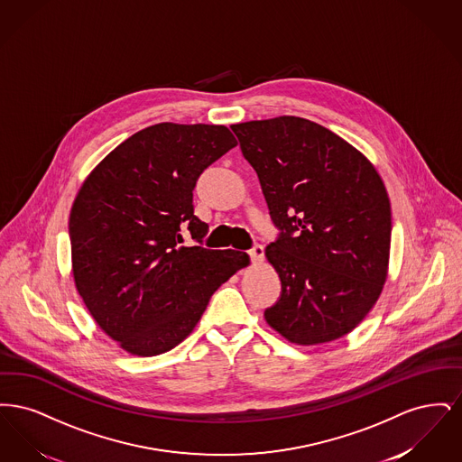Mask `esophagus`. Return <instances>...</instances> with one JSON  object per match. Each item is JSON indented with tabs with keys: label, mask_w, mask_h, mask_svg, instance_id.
<instances>
[{
	"label": "esophagus",
	"mask_w": 462,
	"mask_h": 462,
	"mask_svg": "<svg viewBox=\"0 0 462 462\" xmlns=\"http://www.w3.org/2000/svg\"><path fill=\"white\" fill-rule=\"evenodd\" d=\"M247 254H249V258H251L253 263H262L264 256L263 245H262V244H254V245L247 251Z\"/></svg>",
	"instance_id": "obj_1"
}]
</instances>
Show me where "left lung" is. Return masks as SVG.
<instances>
[{"label": "left lung", "instance_id": "obj_1", "mask_svg": "<svg viewBox=\"0 0 462 462\" xmlns=\"http://www.w3.org/2000/svg\"><path fill=\"white\" fill-rule=\"evenodd\" d=\"M279 236L266 245L282 292L264 310L296 345L355 329L386 281L392 208L367 157L328 128L281 116L234 125Z\"/></svg>", "mask_w": 462, "mask_h": 462}]
</instances>
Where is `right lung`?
Segmentation results:
<instances>
[{"label": "right lung", "mask_w": 462, "mask_h": 462, "mask_svg": "<svg viewBox=\"0 0 462 462\" xmlns=\"http://www.w3.org/2000/svg\"><path fill=\"white\" fill-rule=\"evenodd\" d=\"M237 145L226 126L161 123L117 145L72 204L69 237L79 296L97 324L138 356L180 345L245 253L202 247L199 176ZM189 233L199 246L182 245Z\"/></svg>", "instance_id": "1"}]
</instances>
